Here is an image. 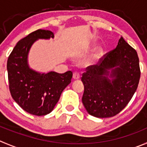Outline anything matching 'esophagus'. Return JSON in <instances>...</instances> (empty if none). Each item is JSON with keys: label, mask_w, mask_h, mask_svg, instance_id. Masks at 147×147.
I'll return each mask as SVG.
<instances>
[{"label": "esophagus", "mask_w": 147, "mask_h": 147, "mask_svg": "<svg viewBox=\"0 0 147 147\" xmlns=\"http://www.w3.org/2000/svg\"><path fill=\"white\" fill-rule=\"evenodd\" d=\"M73 78L74 79H79L80 78V74H79V73L77 72V71H75L73 74Z\"/></svg>", "instance_id": "34e87169"}]
</instances>
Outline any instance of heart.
Wrapping results in <instances>:
<instances>
[{
    "mask_svg": "<svg viewBox=\"0 0 147 147\" xmlns=\"http://www.w3.org/2000/svg\"><path fill=\"white\" fill-rule=\"evenodd\" d=\"M102 50L101 49H99V50H97V52L96 56H97V57H100V55H102Z\"/></svg>",
    "mask_w": 147,
    "mask_h": 147,
    "instance_id": "obj_1",
    "label": "heart"
}]
</instances>
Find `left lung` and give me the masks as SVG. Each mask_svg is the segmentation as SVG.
Wrapping results in <instances>:
<instances>
[{"label":"left lung","mask_w":147,"mask_h":147,"mask_svg":"<svg viewBox=\"0 0 147 147\" xmlns=\"http://www.w3.org/2000/svg\"><path fill=\"white\" fill-rule=\"evenodd\" d=\"M109 69L110 80L107 77ZM140 76L137 53L121 37L115 48L105 54L97 64L86 67L82 74L84 106L97 118L116 115L134 96Z\"/></svg>","instance_id":"left-lung-1"}]
</instances>
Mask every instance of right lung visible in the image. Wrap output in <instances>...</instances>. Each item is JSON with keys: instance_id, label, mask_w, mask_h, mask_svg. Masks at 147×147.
Here are the masks:
<instances>
[{"instance_id": "right-lung-1", "label": "right lung", "mask_w": 147, "mask_h": 147, "mask_svg": "<svg viewBox=\"0 0 147 147\" xmlns=\"http://www.w3.org/2000/svg\"><path fill=\"white\" fill-rule=\"evenodd\" d=\"M54 37L51 31L38 29L19 40L7 61L9 90L14 101L27 113L41 116L50 113L63 89L71 83L72 71L39 74L27 64L28 52L37 39Z\"/></svg>"}]
</instances>
